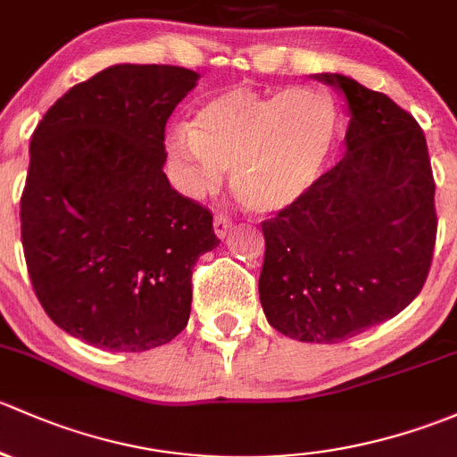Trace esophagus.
I'll return each mask as SVG.
<instances>
[{
	"mask_svg": "<svg viewBox=\"0 0 457 457\" xmlns=\"http://www.w3.org/2000/svg\"><path fill=\"white\" fill-rule=\"evenodd\" d=\"M230 227H233V220L228 218V215H224V213H218L213 218V228H215V235H218L220 239H224L228 235V230H230Z\"/></svg>",
	"mask_w": 457,
	"mask_h": 457,
	"instance_id": "34e87169",
	"label": "esophagus"
}]
</instances>
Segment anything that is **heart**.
<instances>
[{
  "label": "heart",
  "mask_w": 457,
  "mask_h": 457,
  "mask_svg": "<svg viewBox=\"0 0 457 457\" xmlns=\"http://www.w3.org/2000/svg\"><path fill=\"white\" fill-rule=\"evenodd\" d=\"M341 138V114L321 87L255 92L230 87L197 110L194 127L167 138L176 185L191 197L220 189L230 169L233 194L257 215L297 206L317 187Z\"/></svg>",
  "instance_id": "1"
}]
</instances>
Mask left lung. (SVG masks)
<instances>
[{"mask_svg": "<svg viewBox=\"0 0 457 457\" xmlns=\"http://www.w3.org/2000/svg\"><path fill=\"white\" fill-rule=\"evenodd\" d=\"M314 79L345 96V156L297 206L262 222L260 299L277 332L338 343L396 317L422 290L436 182L409 112L343 74Z\"/></svg>", "mask_w": 457, "mask_h": 457, "instance_id": "obj_1", "label": "left lung"}]
</instances>
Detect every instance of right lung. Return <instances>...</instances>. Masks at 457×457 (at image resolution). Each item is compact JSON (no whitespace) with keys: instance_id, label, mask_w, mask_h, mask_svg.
<instances>
[{"instance_id":"add662e5","label":"right lung","mask_w":457,"mask_h":457,"mask_svg":"<svg viewBox=\"0 0 457 457\" xmlns=\"http://www.w3.org/2000/svg\"><path fill=\"white\" fill-rule=\"evenodd\" d=\"M200 74L120 63L46 112L21 194L28 275L46 314L112 352L164 345L187 328L191 275L213 215L171 189L164 127Z\"/></svg>"}]
</instances>
